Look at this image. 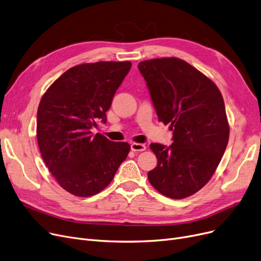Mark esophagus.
I'll return each instance as SVG.
<instances>
[{
	"instance_id": "obj_1",
	"label": "esophagus",
	"mask_w": 261,
	"mask_h": 261,
	"mask_svg": "<svg viewBox=\"0 0 261 261\" xmlns=\"http://www.w3.org/2000/svg\"><path fill=\"white\" fill-rule=\"evenodd\" d=\"M131 150L132 151H144V150H146V146L144 144H140V143H132Z\"/></svg>"
}]
</instances>
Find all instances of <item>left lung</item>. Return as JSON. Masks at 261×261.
<instances>
[{
    "mask_svg": "<svg viewBox=\"0 0 261 261\" xmlns=\"http://www.w3.org/2000/svg\"><path fill=\"white\" fill-rule=\"evenodd\" d=\"M159 121L171 124L173 143H151L158 164L151 186L174 199L193 195L217 169L229 139L222 94L210 79L177 58L139 64Z\"/></svg>",
    "mask_w": 261,
    "mask_h": 261,
    "instance_id": "obj_1",
    "label": "left lung"
}]
</instances>
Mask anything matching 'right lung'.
Segmentation results:
<instances>
[{
    "instance_id": "1",
    "label": "right lung",
    "mask_w": 261,
    "mask_h": 261,
    "mask_svg": "<svg viewBox=\"0 0 261 261\" xmlns=\"http://www.w3.org/2000/svg\"><path fill=\"white\" fill-rule=\"evenodd\" d=\"M131 68L130 62L74 66L42 96L37 111L41 156L59 185L80 197L98 194L126 160L130 145L90 131L107 122L113 97Z\"/></svg>"
}]
</instances>
